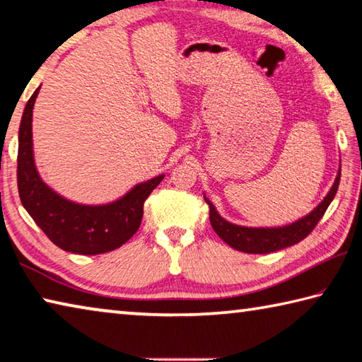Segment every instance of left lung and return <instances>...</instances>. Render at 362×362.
<instances>
[{"label": "left lung", "mask_w": 362, "mask_h": 362, "mask_svg": "<svg viewBox=\"0 0 362 362\" xmlns=\"http://www.w3.org/2000/svg\"><path fill=\"white\" fill-rule=\"evenodd\" d=\"M340 182V171L337 175L334 186L325 195V199L319 204L310 215L301 218L297 223L288 224L284 228H244L237 224L229 223L218 215V211L209 199L205 197V202L210 206V223L215 233L221 237L235 250L245 253H271L282 250V248L298 244L306 235L311 234V230L316 228V224L321 221L325 210L334 200L337 191H339Z\"/></svg>", "instance_id": "obj_1"}]
</instances>
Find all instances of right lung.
Here are the masks:
<instances>
[{
  "label": "right lung",
  "instance_id": "1",
  "mask_svg": "<svg viewBox=\"0 0 362 362\" xmlns=\"http://www.w3.org/2000/svg\"><path fill=\"white\" fill-rule=\"evenodd\" d=\"M38 91L23 109L17 152V187L23 209L52 244L65 252L99 255L115 250L132 239L141 226L144 202L163 175L134 186L125 197L107 205H80L47 187L33 162L32 114Z\"/></svg>",
  "mask_w": 362,
  "mask_h": 362
}]
</instances>
